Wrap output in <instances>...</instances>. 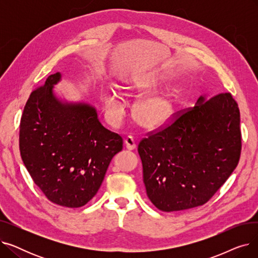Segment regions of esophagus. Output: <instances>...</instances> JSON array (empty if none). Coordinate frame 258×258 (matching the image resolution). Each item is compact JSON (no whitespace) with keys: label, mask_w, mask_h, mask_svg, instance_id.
<instances>
[{"label":"esophagus","mask_w":258,"mask_h":258,"mask_svg":"<svg viewBox=\"0 0 258 258\" xmlns=\"http://www.w3.org/2000/svg\"><path fill=\"white\" fill-rule=\"evenodd\" d=\"M124 145L128 151H134L135 148H136V141H135V139L132 136H128L124 140Z\"/></svg>","instance_id":"34e87169"}]
</instances>
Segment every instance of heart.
I'll return each instance as SVG.
<instances>
[{"mask_svg":"<svg viewBox=\"0 0 258 258\" xmlns=\"http://www.w3.org/2000/svg\"><path fill=\"white\" fill-rule=\"evenodd\" d=\"M120 89L133 96L153 93L158 87V80L150 74H137L121 78ZM100 98L106 118L113 124H118L125 115L124 104L117 91L110 88L101 92ZM174 106L166 94L146 95L134 107V117L147 130H158L169 124L174 117Z\"/></svg>","mask_w":258,"mask_h":258,"instance_id":"1","label":"heart"}]
</instances>
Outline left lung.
Wrapping results in <instances>:
<instances>
[{
    "label": "left lung",
    "instance_id": "obj_1",
    "mask_svg": "<svg viewBox=\"0 0 258 258\" xmlns=\"http://www.w3.org/2000/svg\"><path fill=\"white\" fill-rule=\"evenodd\" d=\"M239 121L231 94H204L171 125L141 140L143 182L159 210L195 208L219 190L238 163Z\"/></svg>",
    "mask_w": 258,
    "mask_h": 258
}]
</instances>
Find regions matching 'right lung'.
I'll return each mask as SVG.
<instances>
[{
    "mask_svg": "<svg viewBox=\"0 0 258 258\" xmlns=\"http://www.w3.org/2000/svg\"><path fill=\"white\" fill-rule=\"evenodd\" d=\"M61 77L60 72L50 75L31 93L21 119L20 151L32 180L51 202L78 208L97 194L123 142L100 123L94 105L54 92Z\"/></svg>",
    "mask_w": 258,
    "mask_h": 258,
    "instance_id": "1",
    "label": "right lung"
}]
</instances>
